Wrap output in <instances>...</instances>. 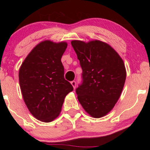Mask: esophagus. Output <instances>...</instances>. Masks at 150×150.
Wrapping results in <instances>:
<instances>
[{"mask_svg":"<svg viewBox=\"0 0 150 150\" xmlns=\"http://www.w3.org/2000/svg\"><path fill=\"white\" fill-rule=\"evenodd\" d=\"M71 85H72V87H73L74 89H75L76 86V81H71Z\"/></svg>","mask_w":150,"mask_h":150,"instance_id":"34e87169","label":"esophagus"}]
</instances>
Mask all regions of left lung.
Masks as SVG:
<instances>
[{"mask_svg":"<svg viewBox=\"0 0 150 150\" xmlns=\"http://www.w3.org/2000/svg\"><path fill=\"white\" fill-rule=\"evenodd\" d=\"M80 61L82 83L76 89L78 100L94 118L105 116L120 98L126 78L122 59L110 45L99 40L71 42Z\"/></svg>","mask_w":150,"mask_h":150,"instance_id":"1","label":"left lung"}]
</instances>
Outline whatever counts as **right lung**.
<instances>
[{
	"instance_id": "right-lung-1",
	"label": "right lung",
	"mask_w": 150,
	"mask_h": 150,
	"mask_svg": "<svg viewBox=\"0 0 150 150\" xmlns=\"http://www.w3.org/2000/svg\"><path fill=\"white\" fill-rule=\"evenodd\" d=\"M67 44L46 40L37 45L19 70V83L28 109L38 120L50 122L60 114L64 99L74 88L64 79L61 57Z\"/></svg>"
}]
</instances>
